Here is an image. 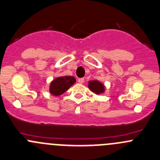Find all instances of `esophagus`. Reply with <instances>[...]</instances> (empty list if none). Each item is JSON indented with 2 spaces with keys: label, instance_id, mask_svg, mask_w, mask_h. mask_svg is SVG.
<instances>
[{
  "label": "esophagus",
  "instance_id": "obj_1",
  "mask_svg": "<svg viewBox=\"0 0 160 160\" xmlns=\"http://www.w3.org/2000/svg\"><path fill=\"white\" fill-rule=\"evenodd\" d=\"M77 81H78V83H83V82H84V79H83V78H79L78 80H77Z\"/></svg>",
  "mask_w": 160,
  "mask_h": 160
}]
</instances>
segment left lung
<instances>
[{"label":"left lung","instance_id":"left-lung-1","mask_svg":"<svg viewBox=\"0 0 160 160\" xmlns=\"http://www.w3.org/2000/svg\"><path fill=\"white\" fill-rule=\"evenodd\" d=\"M88 88L96 94H102L105 91V86L98 80H91L88 82Z\"/></svg>","mask_w":160,"mask_h":160}]
</instances>
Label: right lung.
Segmentation results:
<instances>
[{"label":"right lung","instance_id":"obj_1","mask_svg":"<svg viewBox=\"0 0 160 160\" xmlns=\"http://www.w3.org/2000/svg\"><path fill=\"white\" fill-rule=\"evenodd\" d=\"M75 83L76 79L73 77L66 76V77H57L51 83L49 91L53 95H61Z\"/></svg>","mask_w":160,"mask_h":160}]
</instances>
